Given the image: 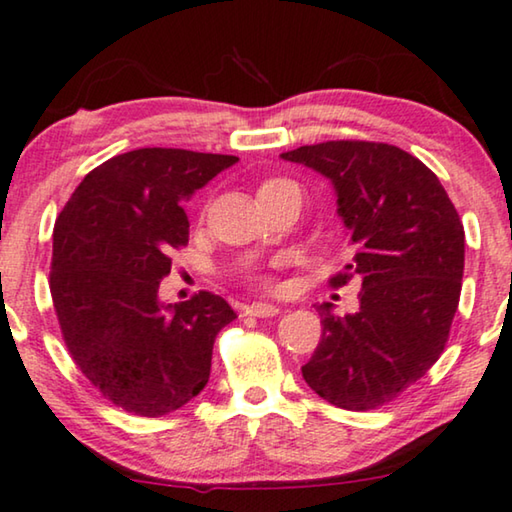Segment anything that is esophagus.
Returning <instances> with one entry per match:
<instances>
[{"label":"esophagus","mask_w":512,"mask_h":512,"mask_svg":"<svg viewBox=\"0 0 512 512\" xmlns=\"http://www.w3.org/2000/svg\"><path fill=\"white\" fill-rule=\"evenodd\" d=\"M247 314L256 316V318H270V316L279 314V307L268 305V302H254V305L247 307Z\"/></svg>","instance_id":"1"}]
</instances>
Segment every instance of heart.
I'll return each mask as SVG.
<instances>
[{
  "label": "heart",
  "instance_id": "obj_1",
  "mask_svg": "<svg viewBox=\"0 0 512 512\" xmlns=\"http://www.w3.org/2000/svg\"><path fill=\"white\" fill-rule=\"evenodd\" d=\"M265 184H268V182H265ZM258 284H263V286H270V279H265V277H261V279H258Z\"/></svg>",
  "mask_w": 512,
  "mask_h": 512
}]
</instances>
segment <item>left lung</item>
Listing matches in <instances>:
<instances>
[{
    "label": "left lung",
    "instance_id": "1",
    "mask_svg": "<svg viewBox=\"0 0 512 512\" xmlns=\"http://www.w3.org/2000/svg\"><path fill=\"white\" fill-rule=\"evenodd\" d=\"M281 159L332 182L353 258L330 284H362L355 314L316 307L323 335L302 376L339 409H379L443 353L462 291L464 226L439 177L395 145L328 140Z\"/></svg>",
    "mask_w": 512,
    "mask_h": 512
}]
</instances>
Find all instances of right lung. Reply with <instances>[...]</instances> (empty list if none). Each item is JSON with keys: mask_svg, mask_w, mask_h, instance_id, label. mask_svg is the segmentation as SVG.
<instances>
[{"mask_svg": "<svg viewBox=\"0 0 512 512\" xmlns=\"http://www.w3.org/2000/svg\"><path fill=\"white\" fill-rule=\"evenodd\" d=\"M238 157L143 147L103 161L73 191L53 233L50 293L71 358L94 388L133 416L191 402L212 346L235 311L201 291L159 300L170 251L189 242L182 203Z\"/></svg>", "mask_w": 512, "mask_h": 512, "instance_id": "1", "label": "right lung"}]
</instances>
